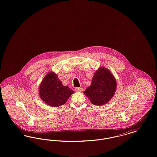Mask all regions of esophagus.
Masks as SVG:
<instances>
[{
	"instance_id": "34e87169",
	"label": "esophagus",
	"mask_w": 157,
	"mask_h": 157,
	"mask_svg": "<svg viewBox=\"0 0 157 157\" xmlns=\"http://www.w3.org/2000/svg\"><path fill=\"white\" fill-rule=\"evenodd\" d=\"M75 90L76 92H82L83 89L81 87H79V88H76Z\"/></svg>"
}]
</instances>
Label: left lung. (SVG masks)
<instances>
[{"label":"left lung","mask_w":157,"mask_h":157,"mask_svg":"<svg viewBox=\"0 0 157 157\" xmlns=\"http://www.w3.org/2000/svg\"><path fill=\"white\" fill-rule=\"evenodd\" d=\"M116 88L117 82L113 75L106 68L101 67L95 72L91 85L84 94L92 104L101 106L111 100Z\"/></svg>","instance_id":"1"}]
</instances>
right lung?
I'll list each match as a JSON object with an SVG mask.
<instances>
[{"mask_svg": "<svg viewBox=\"0 0 157 157\" xmlns=\"http://www.w3.org/2000/svg\"><path fill=\"white\" fill-rule=\"evenodd\" d=\"M39 96L45 104L53 107L64 104L74 93L67 86H63L58 75L50 72L45 76L39 88Z\"/></svg>", "mask_w": 157, "mask_h": 157, "instance_id": "right-lung-1", "label": "right lung"}]
</instances>
